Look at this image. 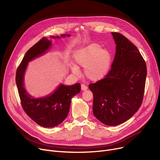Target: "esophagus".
<instances>
[{
    "label": "esophagus",
    "instance_id": "34e87169",
    "mask_svg": "<svg viewBox=\"0 0 160 160\" xmlns=\"http://www.w3.org/2000/svg\"><path fill=\"white\" fill-rule=\"evenodd\" d=\"M81 89H82V91H86L88 89V87L86 86L85 84H82L81 85Z\"/></svg>",
    "mask_w": 160,
    "mask_h": 160
}]
</instances>
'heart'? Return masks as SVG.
<instances>
[{
    "mask_svg": "<svg viewBox=\"0 0 160 160\" xmlns=\"http://www.w3.org/2000/svg\"><path fill=\"white\" fill-rule=\"evenodd\" d=\"M74 58L77 64L84 69V74L89 80L99 81L106 77L110 71L112 55L107 48H102L97 43H91L77 50ZM72 72L79 74L76 65L71 66Z\"/></svg>",
    "mask_w": 160,
    "mask_h": 160,
    "instance_id": "b5f03b06",
    "label": "heart"
}]
</instances>
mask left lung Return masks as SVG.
<instances>
[{
  "label": "left lung",
  "instance_id": "obj_1",
  "mask_svg": "<svg viewBox=\"0 0 160 160\" xmlns=\"http://www.w3.org/2000/svg\"><path fill=\"white\" fill-rule=\"evenodd\" d=\"M116 54L105 78L91 83L92 111L105 125H118L129 120L140 108L147 77L145 60L137 48L123 35L111 33Z\"/></svg>",
  "mask_w": 160,
  "mask_h": 160
}]
</instances>
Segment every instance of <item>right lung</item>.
<instances>
[{"label":"right lung","mask_w":160,"mask_h":160,"mask_svg":"<svg viewBox=\"0 0 160 160\" xmlns=\"http://www.w3.org/2000/svg\"><path fill=\"white\" fill-rule=\"evenodd\" d=\"M69 34L52 38L69 37ZM52 42L47 38H42L25 54L16 73V83L22 108L29 117L38 125L49 128L60 124L68 115L72 98L80 92V84L72 86L60 83L52 92L45 97L35 98L30 95L24 86V75L28 63L48 52Z\"/></svg>","instance_id":"obj_1"}]
</instances>
